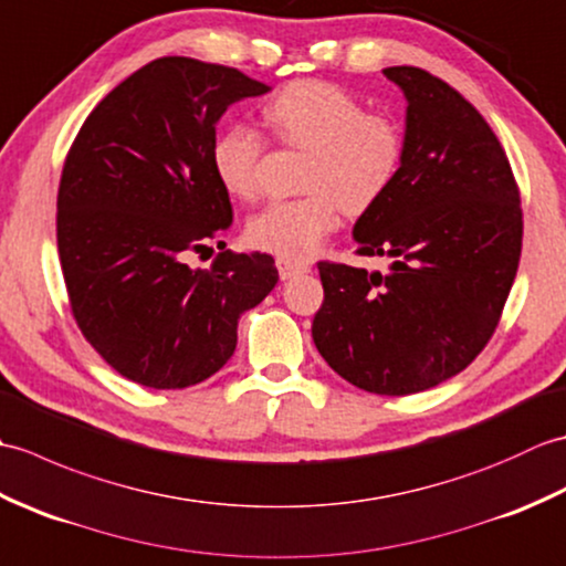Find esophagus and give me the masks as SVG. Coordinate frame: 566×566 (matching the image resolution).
<instances>
[{"mask_svg": "<svg viewBox=\"0 0 566 566\" xmlns=\"http://www.w3.org/2000/svg\"><path fill=\"white\" fill-rule=\"evenodd\" d=\"M276 272H280V276L282 280H292V276H296V274H306V272H311V268L308 264H304V262H292V260H276Z\"/></svg>", "mask_w": 566, "mask_h": 566, "instance_id": "34e87169", "label": "esophagus"}]
</instances>
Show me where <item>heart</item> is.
<instances>
[{"mask_svg":"<svg viewBox=\"0 0 566 566\" xmlns=\"http://www.w3.org/2000/svg\"><path fill=\"white\" fill-rule=\"evenodd\" d=\"M262 118L284 146L308 150L306 197L274 201L248 223L252 248L304 262L347 213H363L387 195L399 172L403 143L391 122L369 116L363 102L326 82H294L276 92ZM262 138L243 124L226 126L211 146V167L235 199L260 195Z\"/></svg>","mask_w":566,"mask_h":566,"instance_id":"b5f03b06","label":"heart"}]
</instances>
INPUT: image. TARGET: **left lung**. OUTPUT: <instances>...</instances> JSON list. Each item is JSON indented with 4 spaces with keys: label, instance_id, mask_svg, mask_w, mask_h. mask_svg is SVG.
<instances>
[{
    "label": "left lung",
    "instance_id": "1",
    "mask_svg": "<svg viewBox=\"0 0 566 566\" xmlns=\"http://www.w3.org/2000/svg\"><path fill=\"white\" fill-rule=\"evenodd\" d=\"M403 92L399 172L353 238L389 274L318 262L323 306L314 343L357 389L418 394L484 350L518 272L523 211L494 130L448 82L396 65Z\"/></svg>",
    "mask_w": 566,
    "mask_h": 566
}]
</instances>
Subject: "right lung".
Instances as JSON below:
<instances>
[{
  "label": "right lung",
  "instance_id": "obj_1",
  "mask_svg": "<svg viewBox=\"0 0 566 566\" xmlns=\"http://www.w3.org/2000/svg\"><path fill=\"white\" fill-rule=\"evenodd\" d=\"M270 90L235 67L158 57L106 94L72 143L57 189L70 306L94 350L140 387L216 375L235 353L240 316L280 280L264 252L187 262L233 223L211 167L216 124Z\"/></svg>",
  "mask_w": 566,
  "mask_h": 566
}]
</instances>
